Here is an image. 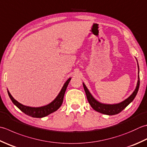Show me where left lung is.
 <instances>
[{
	"mask_svg": "<svg viewBox=\"0 0 147 147\" xmlns=\"http://www.w3.org/2000/svg\"><path fill=\"white\" fill-rule=\"evenodd\" d=\"M138 62V61H137ZM138 82L136 88L134 90L130 96H129L128 98L123 100L122 102L120 103H117V104H104V103H102L98 100H96L93 97L92 95L91 94L90 91L88 90L87 87H86L84 83H83V88H84V90L85 92L86 96H87V98L89 104L91 106V107L95 111L97 112H99L100 113L108 115H117L120 112H121L123 109H125L127 106L130 104V103L133 101L134 99L136 97V94L138 93V91L139 90V87H140V76H139V65L138 63Z\"/></svg>",
	"mask_w": 147,
	"mask_h": 147,
	"instance_id": "obj_1",
	"label": "left lung"
}]
</instances>
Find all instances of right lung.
<instances>
[{"label": "right lung", "mask_w": 147, "mask_h": 147, "mask_svg": "<svg viewBox=\"0 0 147 147\" xmlns=\"http://www.w3.org/2000/svg\"><path fill=\"white\" fill-rule=\"evenodd\" d=\"M71 80V78H69L65 82L61 90L60 91L59 94H58V96L56 97V98L52 102L49 103L47 105L41 106V107H30V106H25L14 99L8 90L7 93L9 96V98L13 102V104L16 106L24 113L34 118H42L53 113V112L57 111L61 106L63 102V99H64V96L66 88H67V85Z\"/></svg>", "instance_id": "add662e5"}]
</instances>
